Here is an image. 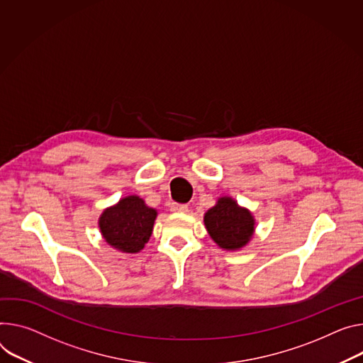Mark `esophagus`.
<instances>
[{
  "label": "esophagus",
  "mask_w": 363,
  "mask_h": 363,
  "mask_svg": "<svg viewBox=\"0 0 363 363\" xmlns=\"http://www.w3.org/2000/svg\"><path fill=\"white\" fill-rule=\"evenodd\" d=\"M169 208H171V211H174V213H185V211H188V206H185V204H178V203H172V204L169 206Z\"/></svg>",
  "instance_id": "obj_1"
}]
</instances>
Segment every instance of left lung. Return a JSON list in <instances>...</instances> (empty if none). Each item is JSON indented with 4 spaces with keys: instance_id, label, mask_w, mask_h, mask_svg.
<instances>
[{
    "instance_id": "left-lung-1",
    "label": "left lung",
    "mask_w": 363,
    "mask_h": 363,
    "mask_svg": "<svg viewBox=\"0 0 363 363\" xmlns=\"http://www.w3.org/2000/svg\"><path fill=\"white\" fill-rule=\"evenodd\" d=\"M204 223L211 239L227 250L243 247L255 230L252 214L228 196H223L206 213Z\"/></svg>"
}]
</instances>
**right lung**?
Returning <instances> with one entry per match:
<instances>
[{
	"instance_id": "obj_1",
	"label": "right lung",
	"mask_w": 363,
	"mask_h": 363,
	"mask_svg": "<svg viewBox=\"0 0 363 363\" xmlns=\"http://www.w3.org/2000/svg\"><path fill=\"white\" fill-rule=\"evenodd\" d=\"M156 210L149 208L136 195L127 196L100 217V230L106 242L124 253L140 252L147 243Z\"/></svg>"
}]
</instances>
